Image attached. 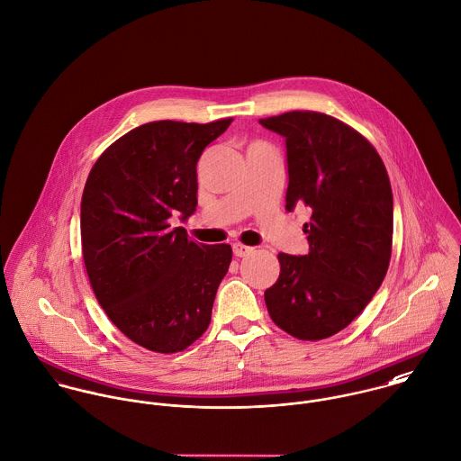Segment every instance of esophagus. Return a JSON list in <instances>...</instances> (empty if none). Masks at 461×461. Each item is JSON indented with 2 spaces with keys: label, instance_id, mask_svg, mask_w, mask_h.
<instances>
[{
  "label": "esophagus",
  "instance_id": "34e87169",
  "mask_svg": "<svg viewBox=\"0 0 461 461\" xmlns=\"http://www.w3.org/2000/svg\"><path fill=\"white\" fill-rule=\"evenodd\" d=\"M231 248H233V255L239 257V258H240V257H246V255H249V253L253 251V248L244 246V244H240V242H235Z\"/></svg>",
  "mask_w": 461,
  "mask_h": 461
}]
</instances>
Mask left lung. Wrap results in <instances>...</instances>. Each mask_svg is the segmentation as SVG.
Here are the masks:
<instances>
[{
  "label": "left lung",
  "mask_w": 461,
  "mask_h": 461,
  "mask_svg": "<svg viewBox=\"0 0 461 461\" xmlns=\"http://www.w3.org/2000/svg\"><path fill=\"white\" fill-rule=\"evenodd\" d=\"M285 137L286 210L308 206L310 251L279 253V277L266 290L277 328L322 340L348 328L381 286L392 257L393 199L381 157L349 124L294 110L260 119Z\"/></svg>",
  "instance_id": "8db88e82"
}]
</instances>
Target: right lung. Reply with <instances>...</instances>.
Returning <instances> with one entry per match:
<instances>
[{
	"label": "right lung",
	"mask_w": 461,
	"mask_h": 461,
	"mask_svg": "<svg viewBox=\"0 0 461 461\" xmlns=\"http://www.w3.org/2000/svg\"><path fill=\"white\" fill-rule=\"evenodd\" d=\"M155 121L133 128L94 164L82 195V253L108 319L140 348L171 355L208 328L230 244H197L184 228L197 204V160L231 124Z\"/></svg>",
	"instance_id": "right-lung-1"
}]
</instances>
